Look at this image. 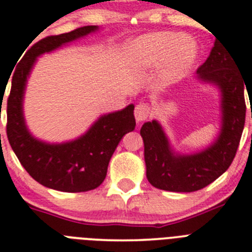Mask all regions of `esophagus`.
Listing matches in <instances>:
<instances>
[{
	"label": "esophagus",
	"instance_id": "1",
	"mask_svg": "<svg viewBox=\"0 0 252 252\" xmlns=\"http://www.w3.org/2000/svg\"><path fill=\"white\" fill-rule=\"evenodd\" d=\"M151 107L148 103H139L135 107V111H134V116H135L136 122H143L145 119H148L151 116Z\"/></svg>",
	"mask_w": 252,
	"mask_h": 252
}]
</instances>
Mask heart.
<instances>
[{
  "label": "heart",
  "instance_id": "b5f03b06",
  "mask_svg": "<svg viewBox=\"0 0 252 252\" xmlns=\"http://www.w3.org/2000/svg\"><path fill=\"white\" fill-rule=\"evenodd\" d=\"M124 56L129 66L135 70L160 66L162 79L172 81L193 66L198 56V46L187 35L153 32L130 41Z\"/></svg>",
  "mask_w": 252,
  "mask_h": 252
}]
</instances>
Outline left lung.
<instances>
[{
	"label": "left lung",
	"mask_w": 252,
	"mask_h": 252,
	"mask_svg": "<svg viewBox=\"0 0 252 252\" xmlns=\"http://www.w3.org/2000/svg\"><path fill=\"white\" fill-rule=\"evenodd\" d=\"M197 75L201 81L216 85L220 90V131L214 143L204 150L180 155L171 149L158 122L144 123L140 134L144 140L146 177L158 189L198 191L223 175L235 158L245 124V76L238 70V61L233 54L217 40Z\"/></svg>",
	"instance_id": "1"
}]
</instances>
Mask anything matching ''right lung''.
I'll return each mask as SVG.
<instances>
[{
  "label": "right lung",
  "mask_w": 252,
  "mask_h": 252,
  "mask_svg": "<svg viewBox=\"0 0 252 252\" xmlns=\"http://www.w3.org/2000/svg\"><path fill=\"white\" fill-rule=\"evenodd\" d=\"M97 29V26L81 27L36 41L27 51L12 76L7 99V138L27 172L36 182L56 191L86 192L98 187L106 178L109 160L119 141L135 128L134 104L99 117L84 135L63 144L38 140L26 126L24 91L36 58Z\"/></svg>",
  "instance_id": "right-lung-1"
}]
</instances>
